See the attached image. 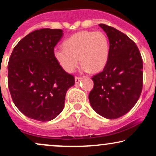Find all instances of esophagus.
Instances as JSON below:
<instances>
[{
    "label": "esophagus",
    "mask_w": 156,
    "mask_h": 156,
    "mask_svg": "<svg viewBox=\"0 0 156 156\" xmlns=\"http://www.w3.org/2000/svg\"><path fill=\"white\" fill-rule=\"evenodd\" d=\"M81 79H82V77L81 76H76V78H75V80H76V83H78V82H79Z\"/></svg>",
    "instance_id": "esophagus-1"
}]
</instances>
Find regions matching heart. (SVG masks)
Listing matches in <instances>:
<instances>
[{
  "label": "heart",
  "instance_id": "heart-1",
  "mask_svg": "<svg viewBox=\"0 0 156 156\" xmlns=\"http://www.w3.org/2000/svg\"><path fill=\"white\" fill-rule=\"evenodd\" d=\"M56 48L54 56L67 73L74 72L80 62L84 71L98 72L103 69L109 56V41L103 32L81 31L74 34Z\"/></svg>",
  "mask_w": 156,
  "mask_h": 156
}]
</instances>
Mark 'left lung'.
Wrapping results in <instances>:
<instances>
[{"mask_svg": "<svg viewBox=\"0 0 156 156\" xmlns=\"http://www.w3.org/2000/svg\"><path fill=\"white\" fill-rule=\"evenodd\" d=\"M109 40V56L101 73L93 76L89 94L92 108L107 119H117L135 105L143 87V61L135 42L112 26L100 24Z\"/></svg>", "mask_w": 156, "mask_h": 156, "instance_id": "left-lung-1", "label": "left lung"}]
</instances>
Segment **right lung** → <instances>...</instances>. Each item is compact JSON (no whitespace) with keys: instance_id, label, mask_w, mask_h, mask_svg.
Here are the masks:
<instances>
[{"instance_id":"right-lung-1","label":"right lung","mask_w":156,"mask_h":156,"mask_svg":"<svg viewBox=\"0 0 156 156\" xmlns=\"http://www.w3.org/2000/svg\"><path fill=\"white\" fill-rule=\"evenodd\" d=\"M61 29L32 31L14 48L8 63V87L17 108L26 117L51 121L63 110L68 89L75 78L54 56L63 37Z\"/></svg>"}]
</instances>
